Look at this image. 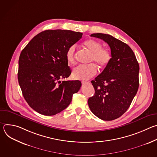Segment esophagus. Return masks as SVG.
I'll return each instance as SVG.
<instances>
[{
	"mask_svg": "<svg viewBox=\"0 0 157 157\" xmlns=\"http://www.w3.org/2000/svg\"><path fill=\"white\" fill-rule=\"evenodd\" d=\"M82 84L83 85L84 84H89V82H87V81H82Z\"/></svg>",
	"mask_w": 157,
	"mask_h": 157,
	"instance_id": "34e87169",
	"label": "esophagus"
}]
</instances>
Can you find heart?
I'll return each instance as SVG.
<instances>
[{
    "label": "heart",
    "mask_w": 157,
    "mask_h": 157,
    "mask_svg": "<svg viewBox=\"0 0 157 157\" xmlns=\"http://www.w3.org/2000/svg\"><path fill=\"white\" fill-rule=\"evenodd\" d=\"M83 45L91 52L89 62H95L101 68H104L110 63L112 55L110 50L102 47V44L95 40L89 39L83 42ZM76 44H72L67 49L66 58L70 64L76 63ZM98 72L94 63L81 64L73 70V76L76 79H88L94 76Z\"/></svg>",
    "instance_id": "obj_1"
}]
</instances>
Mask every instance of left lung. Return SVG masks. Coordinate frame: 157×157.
Segmentation results:
<instances>
[{"label": "left lung", "instance_id": "obj_1", "mask_svg": "<svg viewBox=\"0 0 157 157\" xmlns=\"http://www.w3.org/2000/svg\"><path fill=\"white\" fill-rule=\"evenodd\" d=\"M110 48L112 59L103 71L91 81L95 89L88 99L92 113L104 121H113L123 115L136 95L139 86V64L126 43L108 34L93 33Z\"/></svg>", "mask_w": 157, "mask_h": 157}]
</instances>
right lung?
Returning <instances> with one entry per match:
<instances>
[{"mask_svg": "<svg viewBox=\"0 0 157 157\" xmlns=\"http://www.w3.org/2000/svg\"><path fill=\"white\" fill-rule=\"evenodd\" d=\"M82 36V33L71 30H44L21 51L18 83L27 102L39 114L50 116L59 113L80 89V81L61 80L71 73L66 50Z\"/></svg>", "mask_w": 157, "mask_h": 157, "instance_id": "obj_1", "label": "right lung"}]
</instances>
